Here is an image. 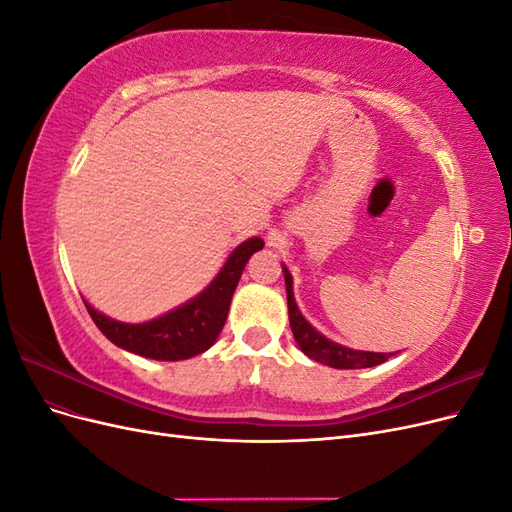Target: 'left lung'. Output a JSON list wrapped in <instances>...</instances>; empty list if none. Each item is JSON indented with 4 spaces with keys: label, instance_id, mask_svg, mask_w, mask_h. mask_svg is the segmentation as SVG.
<instances>
[{
    "label": "left lung",
    "instance_id": "left-lung-1",
    "mask_svg": "<svg viewBox=\"0 0 512 512\" xmlns=\"http://www.w3.org/2000/svg\"><path fill=\"white\" fill-rule=\"evenodd\" d=\"M284 271V280H286V299H288V320H290V329L294 335V342L299 344V348L322 365H329L335 369H363V367H374L384 363L389 356L395 352H369V350H352L342 344L331 342L329 337H324L320 331H316L312 324H309L303 314L299 312V305L294 301V292H292V275L282 267Z\"/></svg>",
    "mask_w": 512,
    "mask_h": 512
}]
</instances>
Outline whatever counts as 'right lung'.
<instances>
[{"mask_svg": "<svg viewBox=\"0 0 512 512\" xmlns=\"http://www.w3.org/2000/svg\"><path fill=\"white\" fill-rule=\"evenodd\" d=\"M265 247V241L252 237L237 245L213 282L194 299L170 309L164 316L147 322H119L104 316L85 301L96 327L123 350L153 361H183L209 350L224 329L230 299L241 280L247 260Z\"/></svg>", "mask_w": 512, "mask_h": 512, "instance_id": "add662e5", "label": "right lung"}]
</instances>
